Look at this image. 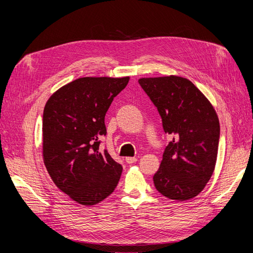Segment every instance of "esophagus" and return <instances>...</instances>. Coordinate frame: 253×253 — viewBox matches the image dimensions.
<instances>
[{
	"label": "esophagus",
	"mask_w": 253,
	"mask_h": 253,
	"mask_svg": "<svg viewBox=\"0 0 253 253\" xmlns=\"http://www.w3.org/2000/svg\"><path fill=\"white\" fill-rule=\"evenodd\" d=\"M126 162L127 163V164H134V163H136L137 162V158L136 157H126Z\"/></svg>",
	"instance_id": "1"
}]
</instances>
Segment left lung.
<instances>
[{
  "label": "left lung",
  "mask_w": 253,
  "mask_h": 253,
  "mask_svg": "<svg viewBox=\"0 0 253 253\" xmlns=\"http://www.w3.org/2000/svg\"><path fill=\"white\" fill-rule=\"evenodd\" d=\"M140 86L157 108L165 133L173 139L153 176L156 190L175 201L200 194L216 164L219 121L206 96L178 76L141 78Z\"/></svg>",
  "instance_id": "1"
}]
</instances>
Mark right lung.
<instances>
[{
	"instance_id": "obj_1",
	"label": "right lung",
	"mask_w": 253,
	"mask_h": 253,
	"mask_svg": "<svg viewBox=\"0 0 253 253\" xmlns=\"http://www.w3.org/2000/svg\"><path fill=\"white\" fill-rule=\"evenodd\" d=\"M129 77H84L53 93L43 112V160L55 185L73 201L93 206L112 194L122 167L99 151L104 117Z\"/></svg>"
}]
</instances>
